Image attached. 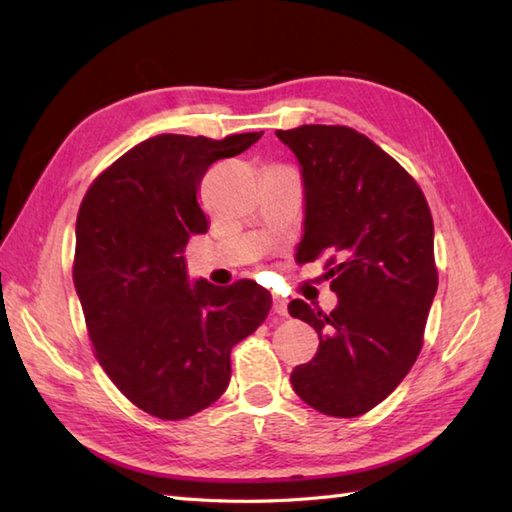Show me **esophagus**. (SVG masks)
Listing matches in <instances>:
<instances>
[{
  "label": "esophagus",
  "instance_id": "1",
  "mask_svg": "<svg viewBox=\"0 0 512 512\" xmlns=\"http://www.w3.org/2000/svg\"><path fill=\"white\" fill-rule=\"evenodd\" d=\"M273 310H275V314H279V317H286V314H288V303H286V299L275 297V299H273Z\"/></svg>",
  "mask_w": 512,
  "mask_h": 512
}]
</instances>
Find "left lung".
<instances>
[{
  "mask_svg": "<svg viewBox=\"0 0 512 512\" xmlns=\"http://www.w3.org/2000/svg\"><path fill=\"white\" fill-rule=\"evenodd\" d=\"M301 165L306 220L297 262L323 259L339 303L332 312L290 301L319 334L310 363L290 374L310 407L334 418L374 409L409 374L438 290L433 220L398 162L343 125L277 129Z\"/></svg>",
  "mask_w": 512,
  "mask_h": 512,
  "instance_id": "obj_1",
  "label": "left lung"
}]
</instances>
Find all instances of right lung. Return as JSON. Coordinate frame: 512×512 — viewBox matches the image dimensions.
I'll return each mask as SVG.
<instances>
[{
	"instance_id": "right-lung-1",
	"label": "right lung",
	"mask_w": 512,
	"mask_h": 512,
	"mask_svg": "<svg viewBox=\"0 0 512 512\" xmlns=\"http://www.w3.org/2000/svg\"><path fill=\"white\" fill-rule=\"evenodd\" d=\"M262 134L147 138L92 182L76 215L72 277L94 354L156 418L213 405L231 380L233 345L270 312V292L255 281L191 284L182 257L189 237L209 228L198 202L206 169Z\"/></svg>"
}]
</instances>
